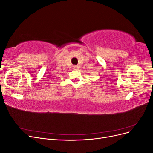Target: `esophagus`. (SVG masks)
I'll list each match as a JSON object with an SVG mask.
<instances>
[{"instance_id": "1", "label": "esophagus", "mask_w": 153, "mask_h": 153, "mask_svg": "<svg viewBox=\"0 0 153 153\" xmlns=\"http://www.w3.org/2000/svg\"><path fill=\"white\" fill-rule=\"evenodd\" d=\"M73 69H75V70H76V69H78V68H79V67H78V66L75 65V66H73Z\"/></svg>"}]
</instances>
